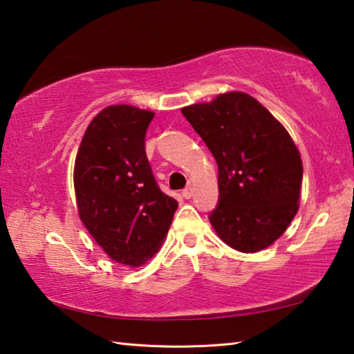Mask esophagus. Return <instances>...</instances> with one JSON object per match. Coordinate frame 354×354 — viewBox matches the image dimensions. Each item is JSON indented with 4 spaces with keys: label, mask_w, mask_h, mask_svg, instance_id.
<instances>
[{
    "label": "esophagus",
    "mask_w": 354,
    "mask_h": 354,
    "mask_svg": "<svg viewBox=\"0 0 354 354\" xmlns=\"http://www.w3.org/2000/svg\"><path fill=\"white\" fill-rule=\"evenodd\" d=\"M183 196H184L185 199H190L192 196H194V189H192V187L184 189V190H183Z\"/></svg>",
    "instance_id": "34e87169"
}]
</instances>
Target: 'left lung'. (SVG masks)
Segmentation results:
<instances>
[{
    "instance_id": "1",
    "label": "left lung",
    "mask_w": 354,
    "mask_h": 354,
    "mask_svg": "<svg viewBox=\"0 0 354 354\" xmlns=\"http://www.w3.org/2000/svg\"><path fill=\"white\" fill-rule=\"evenodd\" d=\"M181 113L218 164L220 204L209 220L235 250L254 254L279 240L299 210L304 165L286 128L252 95L218 94Z\"/></svg>"
}]
</instances>
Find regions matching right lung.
<instances>
[{
  "label": "right lung",
  "mask_w": 354,
  "mask_h": 354,
  "mask_svg": "<svg viewBox=\"0 0 354 354\" xmlns=\"http://www.w3.org/2000/svg\"><path fill=\"white\" fill-rule=\"evenodd\" d=\"M155 113L110 105L89 122L75 156L79 218L115 263L138 268L164 243L178 207L151 175L145 133Z\"/></svg>",
  "instance_id": "1"
}]
</instances>
